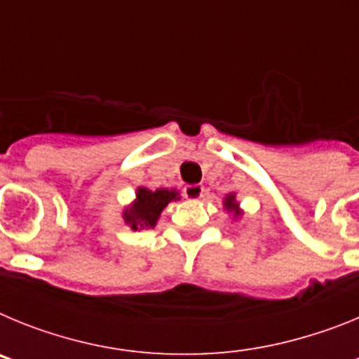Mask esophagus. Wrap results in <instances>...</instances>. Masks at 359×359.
<instances>
[{"mask_svg": "<svg viewBox=\"0 0 359 359\" xmlns=\"http://www.w3.org/2000/svg\"><path fill=\"white\" fill-rule=\"evenodd\" d=\"M183 192H185V198L199 199V198H203V194H205V187L203 185H187L185 189H183Z\"/></svg>", "mask_w": 359, "mask_h": 359, "instance_id": "34e87169", "label": "esophagus"}]
</instances>
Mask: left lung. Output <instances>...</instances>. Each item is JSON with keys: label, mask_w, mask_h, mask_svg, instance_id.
<instances>
[{"label": "left lung", "mask_w": 359, "mask_h": 359, "mask_svg": "<svg viewBox=\"0 0 359 359\" xmlns=\"http://www.w3.org/2000/svg\"><path fill=\"white\" fill-rule=\"evenodd\" d=\"M226 208H228V210H236V208H237V205H236V203H233V196H228Z\"/></svg>", "instance_id": "obj_1"}]
</instances>
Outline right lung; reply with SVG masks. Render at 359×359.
Returning <instances> with one entry per match:
<instances>
[{"label": "right lung", "instance_id": "1", "mask_svg": "<svg viewBox=\"0 0 359 359\" xmlns=\"http://www.w3.org/2000/svg\"><path fill=\"white\" fill-rule=\"evenodd\" d=\"M177 199L176 190H147V189H138L136 194V203L129 210H126L123 219L126 223L131 224L133 230L145 226H154L160 217L161 210H163L169 201Z\"/></svg>", "mask_w": 359, "mask_h": 359}]
</instances>
